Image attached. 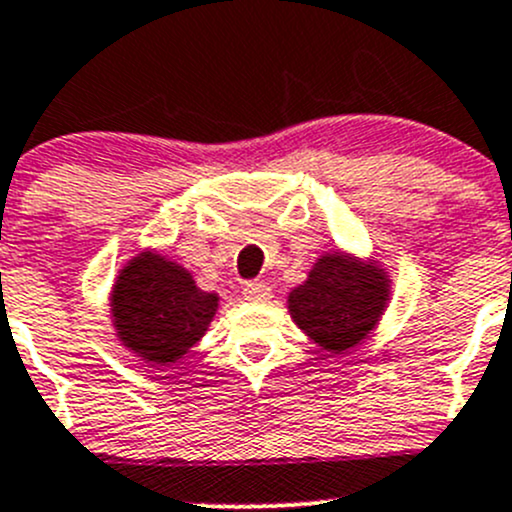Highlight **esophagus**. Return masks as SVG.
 <instances>
[{
  "label": "esophagus",
  "mask_w": 512,
  "mask_h": 512,
  "mask_svg": "<svg viewBox=\"0 0 512 512\" xmlns=\"http://www.w3.org/2000/svg\"><path fill=\"white\" fill-rule=\"evenodd\" d=\"M242 294H245V299H250V302H265V299L272 297V289L267 282H247L245 287H242Z\"/></svg>",
  "instance_id": "34e87169"
}]
</instances>
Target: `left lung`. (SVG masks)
Here are the masks:
<instances>
[{"label":"left lung","instance_id":"1","mask_svg":"<svg viewBox=\"0 0 512 512\" xmlns=\"http://www.w3.org/2000/svg\"><path fill=\"white\" fill-rule=\"evenodd\" d=\"M384 277L344 255H327L314 265L309 280L289 294L294 322L327 352L352 349L384 312Z\"/></svg>","mask_w":512,"mask_h":512}]
</instances>
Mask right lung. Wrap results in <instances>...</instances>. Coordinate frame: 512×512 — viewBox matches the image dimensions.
<instances>
[{
    "instance_id": "obj_1",
    "label": "right lung",
    "mask_w": 512,
    "mask_h": 512,
    "mask_svg": "<svg viewBox=\"0 0 512 512\" xmlns=\"http://www.w3.org/2000/svg\"><path fill=\"white\" fill-rule=\"evenodd\" d=\"M111 307L126 347L151 364H173L203 337L218 297L195 287L183 267L148 252L118 275Z\"/></svg>"
}]
</instances>
